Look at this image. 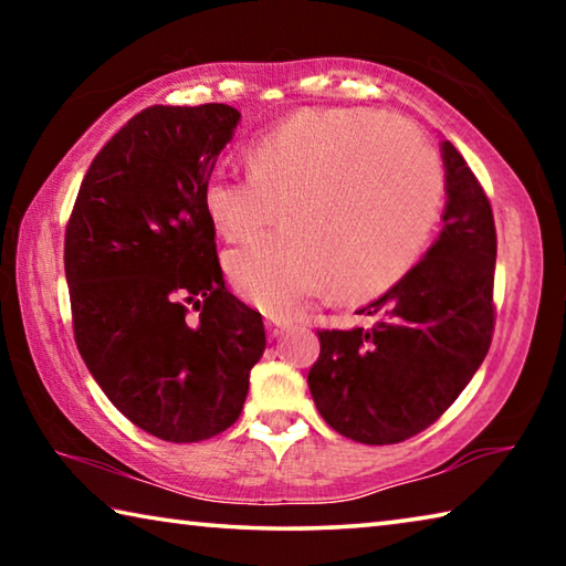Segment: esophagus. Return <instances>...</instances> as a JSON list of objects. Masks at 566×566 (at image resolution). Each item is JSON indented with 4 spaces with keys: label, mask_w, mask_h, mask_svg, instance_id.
Masks as SVG:
<instances>
[{
    "label": "esophagus",
    "mask_w": 566,
    "mask_h": 566,
    "mask_svg": "<svg viewBox=\"0 0 566 566\" xmlns=\"http://www.w3.org/2000/svg\"><path fill=\"white\" fill-rule=\"evenodd\" d=\"M264 324H266V334H270V337H280V334H284L292 327L290 319H280V317H270Z\"/></svg>",
    "instance_id": "obj_1"
}]
</instances>
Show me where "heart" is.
I'll return each mask as SVG.
<instances>
[{
  "mask_svg": "<svg viewBox=\"0 0 566 566\" xmlns=\"http://www.w3.org/2000/svg\"><path fill=\"white\" fill-rule=\"evenodd\" d=\"M444 197L434 151L409 124L371 109L302 112L264 132L249 165L222 159L205 209L224 237L282 212L284 232L224 254L239 296L274 317L332 286L369 296L397 284L424 252Z\"/></svg>",
  "mask_w": 566,
  "mask_h": 566,
  "instance_id": "heart-1",
  "label": "heart"
}]
</instances>
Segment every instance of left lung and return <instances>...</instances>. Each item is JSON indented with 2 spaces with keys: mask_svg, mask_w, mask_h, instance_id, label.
<instances>
[{
  "mask_svg": "<svg viewBox=\"0 0 566 566\" xmlns=\"http://www.w3.org/2000/svg\"><path fill=\"white\" fill-rule=\"evenodd\" d=\"M447 207L424 260L357 314L369 327L322 329L310 391L319 415L361 444H397L452 407L494 334L496 229L490 197L442 142Z\"/></svg>",
  "mask_w": 566,
  "mask_h": 566,
  "instance_id": "obj_1",
  "label": "left lung"
}]
</instances>
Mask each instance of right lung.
Returning a JSON list of instances; mask_svg holds the SVG:
<instances>
[{
	"label": "right lung",
	"mask_w": 566,
	"mask_h": 566,
	"mask_svg": "<svg viewBox=\"0 0 566 566\" xmlns=\"http://www.w3.org/2000/svg\"><path fill=\"white\" fill-rule=\"evenodd\" d=\"M239 117L217 102L142 109L94 157L66 222L76 349L112 405L165 442L232 427L266 347L262 314L224 286L205 209Z\"/></svg>",
	"instance_id": "1"
}]
</instances>
